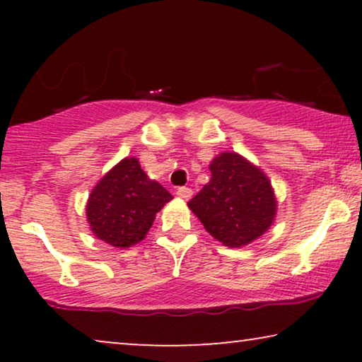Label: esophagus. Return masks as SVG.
<instances>
[{
	"mask_svg": "<svg viewBox=\"0 0 362 362\" xmlns=\"http://www.w3.org/2000/svg\"><path fill=\"white\" fill-rule=\"evenodd\" d=\"M176 194L182 197V199H189V197L192 196V189H191V187H187V186H181V187H177Z\"/></svg>",
	"mask_w": 362,
	"mask_h": 362,
	"instance_id": "obj_1",
	"label": "esophagus"
}]
</instances>
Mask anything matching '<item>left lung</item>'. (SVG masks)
<instances>
[{
    "label": "left lung",
    "instance_id": "1",
    "mask_svg": "<svg viewBox=\"0 0 362 362\" xmlns=\"http://www.w3.org/2000/svg\"><path fill=\"white\" fill-rule=\"evenodd\" d=\"M209 170L211 181L187 206L224 245L250 244L275 217L276 201L269 177L237 153H222Z\"/></svg>",
    "mask_w": 362,
    "mask_h": 362
}]
</instances>
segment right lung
<instances>
[{
  "instance_id": "right-lung-1",
  "label": "right lung",
  "mask_w": 362,
  "mask_h": 362,
  "mask_svg": "<svg viewBox=\"0 0 362 362\" xmlns=\"http://www.w3.org/2000/svg\"><path fill=\"white\" fill-rule=\"evenodd\" d=\"M173 196L150 180L136 158H125L93 187L87 221L98 239L113 247H132L145 239L156 212Z\"/></svg>"
}]
</instances>
